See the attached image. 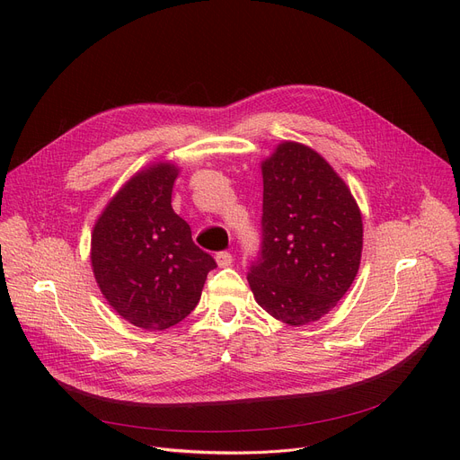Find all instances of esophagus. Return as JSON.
<instances>
[{
	"label": "esophagus",
	"instance_id": "obj_1",
	"mask_svg": "<svg viewBox=\"0 0 460 460\" xmlns=\"http://www.w3.org/2000/svg\"><path fill=\"white\" fill-rule=\"evenodd\" d=\"M216 262H217V267H220V269L231 267V264H233V255L229 252L216 253Z\"/></svg>",
	"mask_w": 460,
	"mask_h": 460
}]
</instances>
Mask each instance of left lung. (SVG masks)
Returning <instances> with one entry per match:
<instances>
[{"mask_svg":"<svg viewBox=\"0 0 460 460\" xmlns=\"http://www.w3.org/2000/svg\"><path fill=\"white\" fill-rule=\"evenodd\" d=\"M262 243L248 283L288 326L315 323L350 288L364 224L350 188L307 145L281 141L262 160Z\"/></svg>","mask_w":460,"mask_h":460,"instance_id":"8db88e82","label":"left lung"}]
</instances>
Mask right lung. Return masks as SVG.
<instances>
[{
    "label": "right lung",
    "instance_id": "obj_1",
    "mask_svg": "<svg viewBox=\"0 0 460 460\" xmlns=\"http://www.w3.org/2000/svg\"><path fill=\"white\" fill-rule=\"evenodd\" d=\"M177 175L179 167L169 162L141 169L110 199L91 234L101 293L117 315L147 332L186 319L216 269L172 207Z\"/></svg>",
    "mask_w": 460,
    "mask_h": 460
}]
</instances>
